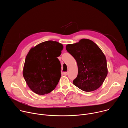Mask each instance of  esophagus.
Returning <instances> with one entry per match:
<instances>
[{
	"label": "esophagus",
	"instance_id": "esophagus-1",
	"mask_svg": "<svg viewBox=\"0 0 128 128\" xmlns=\"http://www.w3.org/2000/svg\"><path fill=\"white\" fill-rule=\"evenodd\" d=\"M68 72H64V74L65 76H67V75H68Z\"/></svg>",
	"mask_w": 128,
	"mask_h": 128
}]
</instances>
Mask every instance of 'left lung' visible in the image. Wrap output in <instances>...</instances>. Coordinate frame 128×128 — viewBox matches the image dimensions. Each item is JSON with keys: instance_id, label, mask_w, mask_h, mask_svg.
I'll return each instance as SVG.
<instances>
[{"instance_id": "8db88e82", "label": "left lung", "mask_w": 128, "mask_h": 128, "mask_svg": "<svg viewBox=\"0 0 128 128\" xmlns=\"http://www.w3.org/2000/svg\"><path fill=\"white\" fill-rule=\"evenodd\" d=\"M66 48L78 64V74L73 84L84 92L98 88L108 73L106 59L99 47L92 40L82 39Z\"/></svg>"}]
</instances>
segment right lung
<instances>
[{
	"instance_id": "right-lung-1",
	"label": "right lung",
	"mask_w": 128,
	"mask_h": 128,
	"mask_svg": "<svg viewBox=\"0 0 128 128\" xmlns=\"http://www.w3.org/2000/svg\"><path fill=\"white\" fill-rule=\"evenodd\" d=\"M63 45L52 40L42 42L30 49L26 56L23 76L35 93L45 95L56 87L61 76L60 62Z\"/></svg>"
}]
</instances>
